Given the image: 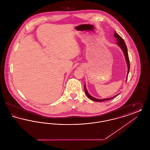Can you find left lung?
I'll return each mask as SVG.
<instances>
[{"label": "left lung", "instance_id": "8db88e82", "mask_svg": "<svg viewBox=\"0 0 150 150\" xmlns=\"http://www.w3.org/2000/svg\"><path fill=\"white\" fill-rule=\"evenodd\" d=\"M116 41H117V43L116 44L117 45L120 47V48L121 49V50L122 51L123 53H124V57L125 58V61H126V62H127V67H128V72H127V77H126V81H127V78H128V76L129 72V70H130V64H129V59L128 57V50H127V47L126 46V44L124 42L123 39L121 38L120 36L115 31L114 35ZM84 91H85V92H86V96L90 99V100H92L93 101H96V102H103V101H105V100H110L112 98H114V97H115L116 96H118L119 94H117V95L115 96L112 97H111V98H103V99H98V98H96L94 97H92L89 93H88V91L86 90V84L84 85Z\"/></svg>", "mask_w": 150, "mask_h": 150}]
</instances>
